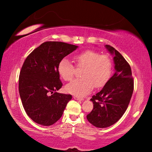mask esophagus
<instances>
[{
  "mask_svg": "<svg viewBox=\"0 0 152 152\" xmlns=\"http://www.w3.org/2000/svg\"><path fill=\"white\" fill-rule=\"evenodd\" d=\"M73 98H74L75 99H79V100H83L82 97H79V96H77V95H74Z\"/></svg>",
  "mask_w": 152,
  "mask_h": 152,
  "instance_id": "34e87169",
  "label": "esophagus"
}]
</instances>
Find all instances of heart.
<instances>
[{
  "mask_svg": "<svg viewBox=\"0 0 152 152\" xmlns=\"http://www.w3.org/2000/svg\"><path fill=\"white\" fill-rule=\"evenodd\" d=\"M77 68H84L82 78L72 81L66 85V91L71 94L84 96L93 90V87L101 88L108 82L113 71V63L109 56L100 55L98 52L88 50L74 57ZM59 76L66 82L74 77L75 69L68 58H63L58 64Z\"/></svg>",
  "mask_w": 152,
  "mask_h": 152,
  "instance_id": "heart-1",
  "label": "heart"
}]
</instances>
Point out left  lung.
Listing matches in <instances>:
<instances>
[{
    "instance_id": "8db88e82",
    "label": "left lung",
    "mask_w": 152,
    "mask_h": 152,
    "mask_svg": "<svg viewBox=\"0 0 152 152\" xmlns=\"http://www.w3.org/2000/svg\"><path fill=\"white\" fill-rule=\"evenodd\" d=\"M108 50L114 54L115 72L104 88L91 100L93 109L86 115L93 126L106 128L119 120L127 109L134 91V79L130 65L119 52L109 45Z\"/></svg>"
}]
</instances>
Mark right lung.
I'll return each instance as SVG.
<instances>
[{"label":"right lung","instance_id":"add662e5","mask_svg":"<svg viewBox=\"0 0 152 152\" xmlns=\"http://www.w3.org/2000/svg\"><path fill=\"white\" fill-rule=\"evenodd\" d=\"M77 46L46 41L25 60L20 71L18 91L23 108L33 121L43 126L55 123L63 115L72 95L59 93L62 82L58 72L61 60Z\"/></svg>","mask_w":152,"mask_h":152}]
</instances>
